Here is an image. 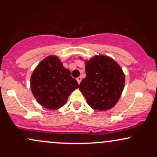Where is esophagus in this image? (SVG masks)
Instances as JSON below:
<instances>
[{"label":"esophagus","mask_w":157,"mask_h":157,"mask_svg":"<svg viewBox=\"0 0 157 157\" xmlns=\"http://www.w3.org/2000/svg\"><path fill=\"white\" fill-rule=\"evenodd\" d=\"M81 80H82V77H77V82H78V84L80 83Z\"/></svg>","instance_id":"34e87169"}]
</instances>
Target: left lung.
<instances>
[{"label": "left lung", "mask_w": 157, "mask_h": 157, "mask_svg": "<svg viewBox=\"0 0 157 157\" xmlns=\"http://www.w3.org/2000/svg\"><path fill=\"white\" fill-rule=\"evenodd\" d=\"M80 60H83L80 57ZM86 77L81 81L80 91L94 110L105 111L117 103L125 87L122 68L107 55L93 56L85 60Z\"/></svg>", "instance_id": "obj_1"}]
</instances>
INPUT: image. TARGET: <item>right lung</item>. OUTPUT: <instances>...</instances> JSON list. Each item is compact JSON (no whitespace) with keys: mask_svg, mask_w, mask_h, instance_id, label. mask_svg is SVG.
<instances>
[{"mask_svg":"<svg viewBox=\"0 0 157 157\" xmlns=\"http://www.w3.org/2000/svg\"><path fill=\"white\" fill-rule=\"evenodd\" d=\"M30 86L37 102L51 110L63 107L71 93L79 88L57 55H49L40 62L31 75Z\"/></svg>","mask_w":157,"mask_h":157,"instance_id":"1","label":"right lung"}]
</instances>
